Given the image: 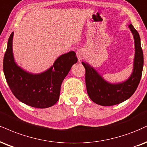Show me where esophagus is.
<instances>
[{"mask_svg":"<svg viewBox=\"0 0 147 147\" xmlns=\"http://www.w3.org/2000/svg\"><path fill=\"white\" fill-rule=\"evenodd\" d=\"M77 57H78L79 60H81L83 57H84V52H83V51H81V50L78 51H77Z\"/></svg>","mask_w":147,"mask_h":147,"instance_id":"1","label":"esophagus"}]
</instances>
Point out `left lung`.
Here are the masks:
<instances>
[{"label":"left lung","mask_w":147,"mask_h":147,"mask_svg":"<svg viewBox=\"0 0 147 147\" xmlns=\"http://www.w3.org/2000/svg\"><path fill=\"white\" fill-rule=\"evenodd\" d=\"M129 28L135 40L136 55L134 72L128 80L119 84L107 83L87 63L82 62L86 70V89L88 96L93 102L102 106H111L125 101L133 95L138 86L142 74L143 52L139 33L131 24Z\"/></svg>","instance_id":"left-lung-1"}]
</instances>
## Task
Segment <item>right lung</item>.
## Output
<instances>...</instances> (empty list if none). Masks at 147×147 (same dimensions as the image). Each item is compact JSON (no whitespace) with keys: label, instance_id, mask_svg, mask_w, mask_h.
Here are the masks:
<instances>
[{"label":"right lung","instance_id":"add662e5","mask_svg":"<svg viewBox=\"0 0 147 147\" xmlns=\"http://www.w3.org/2000/svg\"><path fill=\"white\" fill-rule=\"evenodd\" d=\"M12 32L8 40L3 59V71L13 95L20 101L36 108H47L59 100L61 83L71 66L77 61L76 53L70 51L58 57L53 66L39 75L22 70L14 62L12 53Z\"/></svg>","mask_w":147,"mask_h":147}]
</instances>
